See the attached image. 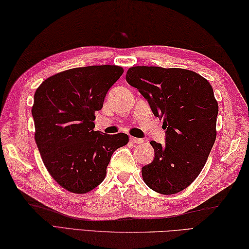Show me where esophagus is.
Here are the masks:
<instances>
[{"instance_id":"esophagus-1","label":"esophagus","mask_w":249,"mask_h":249,"mask_svg":"<svg viewBox=\"0 0 249 249\" xmlns=\"http://www.w3.org/2000/svg\"><path fill=\"white\" fill-rule=\"evenodd\" d=\"M131 142H134V143H142L143 142V139L136 138V137H131Z\"/></svg>"}]
</instances>
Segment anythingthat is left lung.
<instances>
[{"mask_svg":"<svg viewBox=\"0 0 249 249\" xmlns=\"http://www.w3.org/2000/svg\"><path fill=\"white\" fill-rule=\"evenodd\" d=\"M125 79L163 118L166 130L165 144L150 142L155 156L142 169L143 181L160 195L186 189L201 173L216 138L219 106L211 84L196 71L160 66H132Z\"/></svg>","mask_w":249,"mask_h":249,"instance_id":"left-lung-1","label":"left lung"}]
</instances>
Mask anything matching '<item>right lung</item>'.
<instances>
[{"mask_svg":"<svg viewBox=\"0 0 249 249\" xmlns=\"http://www.w3.org/2000/svg\"><path fill=\"white\" fill-rule=\"evenodd\" d=\"M123 72L108 64L71 69L48 77L36 90V143L48 173L71 193L83 195L101 184L114 151L129 142L124 133L94 131L95 113Z\"/></svg>","mask_w":249,"mask_h":249,"instance_id":"obj_1","label":"right lung"}]
</instances>
